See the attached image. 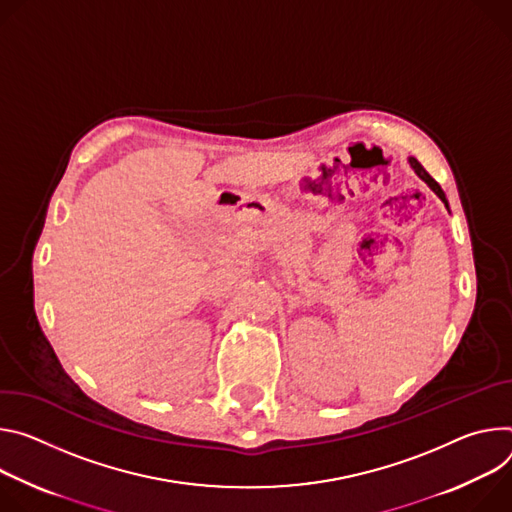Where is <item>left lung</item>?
<instances>
[{
  "mask_svg": "<svg viewBox=\"0 0 512 512\" xmlns=\"http://www.w3.org/2000/svg\"><path fill=\"white\" fill-rule=\"evenodd\" d=\"M409 164H411V168L415 170V175H417V177H419L423 183H427V187H429V189H431V191H433V193H435V195H437V197H439V199L445 203V207L449 209V203H447V197H445L443 189H441V187H439V183H437V181H435V179H433V177L427 173V170L421 166V162H419L417 158L409 156Z\"/></svg>",
  "mask_w": 512,
  "mask_h": 512,
  "instance_id": "left-lung-1",
  "label": "left lung"
}]
</instances>
